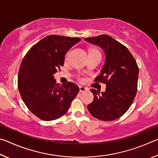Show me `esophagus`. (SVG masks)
<instances>
[{
	"label": "esophagus",
	"mask_w": 158,
	"mask_h": 158,
	"mask_svg": "<svg viewBox=\"0 0 158 158\" xmlns=\"http://www.w3.org/2000/svg\"><path fill=\"white\" fill-rule=\"evenodd\" d=\"M87 90H88V89H86V88H85V87H84V86H79V92H80V93L85 92Z\"/></svg>",
	"instance_id": "34e87169"
}]
</instances>
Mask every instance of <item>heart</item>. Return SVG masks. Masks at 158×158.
Here are the masks:
<instances>
[{
  "mask_svg": "<svg viewBox=\"0 0 158 158\" xmlns=\"http://www.w3.org/2000/svg\"><path fill=\"white\" fill-rule=\"evenodd\" d=\"M92 52H98V51H97V50H93ZM67 56H68V55H67Z\"/></svg>",
  "mask_w": 158,
  "mask_h": 158,
  "instance_id": "1",
  "label": "heart"
}]
</instances>
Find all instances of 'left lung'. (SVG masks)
I'll return each mask as SVG.
<instances>
[{"mask_svg":"<svg viewBox=\"0 0 158 158\" xmlns=\"http://www.w3.org/2000/svg\"><path fill=\"white\" fill-rule=\"evenodd\" d=\"M84 40L105 53V63L95 81L106 84V90L101 93L90 90L94 99L88 109L99 120L114 121L128 110L137 94L138 65L127 48L107 35Z\"/></svg>","mask_w":158,"mask_h":158,"instance_id":"8db88e82","label":"left lung"}]
</instances>
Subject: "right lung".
<instances>
[{"label": "right lung", "mask_w": 158, "mask_h": 158, "mask_svg": "<svg viewBox=\"0 0 158 158\" xmlns=\"http://www.w3.org/2000/svg\"><path fill=\"white\" fill-rule=\"evenodd\" d=\"M80 40L51 35L32 47L21 62L18 75L21 97L29 110L43 121L65 115L79 91L73 82L56 84L53 74L63 65L65 53Z\"/></svg>", "instance_id": "add662e5"}]
</instances>
